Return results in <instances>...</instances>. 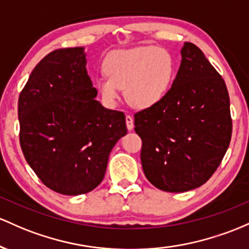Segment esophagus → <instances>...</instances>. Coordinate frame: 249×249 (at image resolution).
<instances>
[{"label":"esophagus","mask_w":249,"mask_h":249,"mask_svg":"<svg viewBox=\"0 0 249 249\" xmlns=\"http://www.w3.org/2000/svg\"><path fill=\"white\" fill-rule=\"evenodd\" d=\"M125 124H127L128 130H132L134 128V119L133 116L125 115Z\"/></svg>","instance_id":"1"}]
</instances>
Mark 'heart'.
Here are the masks:
<instances>
[{"label": "heart", "instance_id": "heart-1", "mask_svg": "<svg viewBox=\"0 0 249 249\" xmlns=\"http://www.w3.org/2000/svg\"><path fill=\"white\" fill-rule=\"evenodd\" d=\"M105 71L107 77H100L96 86L106 102L114 105L120 99V89H124L128 103L144 109L162 101L168 93L175 63L166 49L139 47L108 55Z\"/></svg>", "mask_w": 249, "mask_h": 249}]
</instances>
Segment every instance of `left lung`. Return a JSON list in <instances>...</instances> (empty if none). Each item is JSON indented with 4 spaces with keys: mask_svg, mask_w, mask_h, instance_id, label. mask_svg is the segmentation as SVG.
Wrapping results in <instances>:
<instances>
[{
    "mask_svg": "<svg viewBox=\"0 0 249 249\" xmlns=\"http://www.w3.org/2000/svg\"><path fill=\"white\" fill-rule=\"evenodd\" d=\"M181 56L163 100L134 115L144 175L156 188L170 193L207 182L231 138L230 95L221 75L191 42Z\"/></svg>",
    "mask_w": 249,
    "mask_h": 249,
    "instance_id": "obj_1",
    "label": "left lung"
}]
</instances>
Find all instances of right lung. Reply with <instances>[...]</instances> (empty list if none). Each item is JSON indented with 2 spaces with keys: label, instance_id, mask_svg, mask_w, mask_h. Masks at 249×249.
<instances>
[{
  "label": "right lung",
  "instance_id": "1",
  "mask_svg": "<svg viewBox=\"0 0 249 249\" xmlns=\"http://www.w3.org/2000/svg\"><path fill=\"white\" fill-rule=\"evenodd\" d=\"M83 48L56 49L30 74L18 97L19 144L52 191L80 195L101 183L108 158L127 134L122 111L95 100Z\"/></svg>",
  "mask_w": 249,
  "mask_h": 249
}]
</instances>
